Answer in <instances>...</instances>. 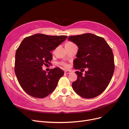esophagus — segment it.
I'll list each match as a JSON object with an SVG mask.
<instances>
[{"mask_svg": "<svg viewBox=\"0 0 129 129\" xmlns=\"http://www.w3.org/2000/svg\"><path fill=\"white\" fill-rule=\"evenodd\" d=\"M65 74H70L71 73V71H67V70H66V71H65Z\"/></svg>", "mask_w": 129, "mask_h": 129, "instance_id": "obj_1", "label": "esophagus"}]
</instances>
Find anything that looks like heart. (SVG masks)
I'll return each instance as SVG.
<instances>
[{
  "label": "heart",
  "mask_w": 129,
  "mask_h": 129,
  "mask_svg": "<svg viewBox=\"0 0 129 129\" xmlns=\"http://www.w3.org/2000/svg\"><path fill=\"white\" fill-rule=\"evenodd\" d=\"M67 43H73L69 42H67ZM60 65L63 66H64V67H67V66H68V64H67L66 63H65V62H61V63H60Z\"/></svg>",
  "instance_id": "obj_1"
}]
</instances>
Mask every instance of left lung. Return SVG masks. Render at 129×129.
<instances>
[{"label": "left lung", "mask_w": 129, "mask_h": 129, "mask_svg": "<svg viewBox=\"0 0 129 129\" xmlns=\"http://www.w3.org/2000/svg\"><path fill=\"white\" fill-rule=\"evenodd\" d=\"M68 40L78 46L74 68L83 71L84 68L89 69L84 76L81 72H75L77 79L72 84L73 90L85 98L99 96L109 84L114 73L111 48L103 38L91 33L70 36Z\"/></svg>", "instance_id": "obj_1"}]
</instances>
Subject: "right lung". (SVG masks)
Here are the masks:
<instances>
[{
    "instance_id": "right-lung-1",
    "label": "right lung",
    "mask_w": 129,
    "mask_h": 129,
    "mask_svg": "<svg viewBox=\"0 0 129 129\" xmlns=\"http://www.w3.org/2000/svg\"><path fill=\"white\" fill-rule=\"evenodd\" d=\"M67 38L38 33L25 38L20 44L16 52L15 72L20 85L30 96L43 98L55 89L64 72L55 67L46 73L42 66L51 64L50 52Z\"/></svg>"
}]
</instances>
